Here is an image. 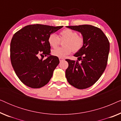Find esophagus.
I'll return each instance as SVG.
<instances>
[{"instance_id":"1","label":"esophagus","mask_w":121,"mask_h":121,"mask_svg":"<svg viewBox=\"0 0 121 121\" xmlns=\"http://www.w3.org/2000/svg\"><path fill=\"white\" fill-rule=\"evenodd\" d=\"M59 61H60V62H62V61L64 60V59L63 58H59Z\"/></svg>"}]
</instances>
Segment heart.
Instances as JSON below:
<instances>
[{
  "label": "heart",
  "instance_id": "heart-1",
  "mask_svg": "<svg viewBox=\"0 0 121 121\" xmlns=\"http://www.w3.org/2000/svg\"><path fill=\"white\" fill-rule=\"evenodd\" d=\"M60 39L64 41V47L57 48L52 51V54L56 57L64 58L73 51L78 52L82 47L84 40L82 36L78 35L77 32L69 29H66L59 33V38L55 34L49 36L48 42L51 47H57L60 43Z\"/></svg>",
  "mask_w": 121,
  "mask_h": 121
}]
</instances>
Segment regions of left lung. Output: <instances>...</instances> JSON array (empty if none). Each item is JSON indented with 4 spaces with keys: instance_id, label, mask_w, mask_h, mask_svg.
<instances>
[{
    "instance_id": "8db88e82",
    "label": "left lung",
    "mask_w": 121,
    "mask_h": 121,
    "mask_svg": "<svg viewBox=\"0 0 121 121\" xmlns=\"http://www.w3.org/2000/svg\"><path fill=\"white\" fill-rule=\"evenodd\" d=\"M67 27L82 34L84 43L74 56L79 60L65 59L68 68L65 76L70 85L84 89L94 85L103 74L107 64L110 51L108 39L101 30L90 25L68 26Z\"/></svg>"
}]
</instances>
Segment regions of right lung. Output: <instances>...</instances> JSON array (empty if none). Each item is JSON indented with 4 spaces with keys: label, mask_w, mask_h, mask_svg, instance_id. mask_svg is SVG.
<instances>
[{
    "label": "right lung",
    "mask_w": 121,
    "mask_h": 121,
    "mask_svg": "<svg viewBox=\"0 0 121 121\" xmlns=\"http://www.w3.org/2000/svg\"><path fill=\"white\" fill-rule=\"evenodd\" d=\"M63 26L41 24L25 26L14 35L10 43V59L13 69L21 82L31 88H40L49 82L59 63L51 55L48 39ZM48 56L44 60L38 56Z\"/></svg>",
    "instance_id": "obj_1"
}]
</instances>
